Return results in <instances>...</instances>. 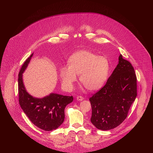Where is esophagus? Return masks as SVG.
<instances>
[{
    "label": "esophagus",
    "mask_w": 153,
    "mask_h": 153,
    "mask_svg": "<svg viewBox=\"0 0 153 153\" xmlns=\"http://www.w3.org/2000/svg\"><path fill=\"white\" fill-rule=\"evenodd\" d=\"M76 99L78 100V101H82L83 100V97H82V96H77L76 97Z\"/></svg>",
    "instance_id": "obj_1"
}]
</instances>
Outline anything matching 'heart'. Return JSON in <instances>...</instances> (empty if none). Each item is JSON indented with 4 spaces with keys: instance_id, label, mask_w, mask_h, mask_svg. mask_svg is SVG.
I'll list each match as a JSON object with an SVG mask.
<instances>
[{
    "instance_id": "b5f03b06",
    "label": "heart",
    "mask_w": 153,
    "mask_h": 153,
    "mask_svg": "<svg viewBox=\"0 0 153 153\" xmlns=\"http://www.w3.org/2000/svg\"><path fill=\"white\" fill-rule=\"evenodd\" d=\"M68 66L60 68L59 76L63 86L71 90L79 75L80 83L91 91L100 89L105 85L110 71V63L104 56L86 50L73 54L68 60Z\"/></svg>"
}]
</instances>
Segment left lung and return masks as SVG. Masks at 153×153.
<instances>
[{
    "instance_id": "1",
    "label": "left lung",
    "mask_w": 153,
    "mask_h": 153,
    "mask_svg": "<svg viewBox=\"0 0 153 153\" xmlns=\"http://www.w3.org/2000/svg\"><path fill=\"white\" fill-rule=\"evenodd\" d=\"M137 96V78L129 62L119 57V63L106 84L90 98L91 123L99 129H113L126 118Z\"/></svg>"
}]
</instances>
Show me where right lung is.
Segmentation results:
<instances>
[{
  "mask_svg": "<svg viewBox=\"0 0 153 153\" xmlns=\"http://www.w3.org/2000/svg\"><path fill=\"white\" fill-rule=\"evenodd\" d=\"M33 56V53L25 60L19 73V102L22 110L34 125L50 131L57 129L63 122L65 108L73 102V97L51 93L43 98H36L27 92L22 76Z\"/></svg>",
  "mask_w": 153,
  "mask_h": 153,
  "instance_id": "obj_1",
  "label": "right lung"
}]
</instances>
